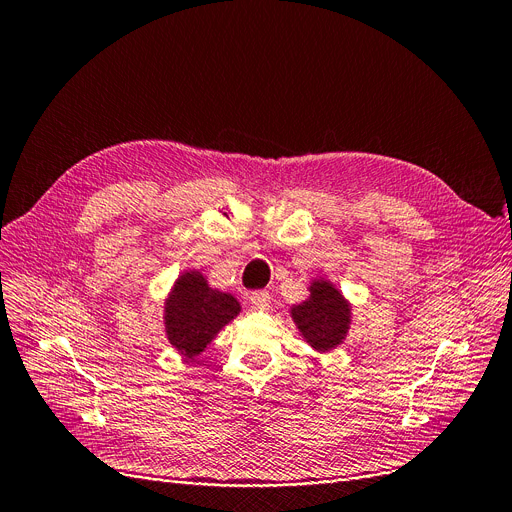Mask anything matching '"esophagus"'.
Wrapping results in <instances>:
<instances>
[{
    "mask_svg": "<svg viewBox=\"0 0 512 512\" xmlns=\"http://www.w3.org/2000/svg\"><path fill=\"white\" fill-rule=\"evenodd\" d=\"M248 300L256 308H269L271 294H269V291H264V289H256V291H252V294L248 296Z\"/></svg>",
    "mask_w": 512,
    "mask_h": 512,
    "instance_id": "obj_1",
    "label": "esophagus"
}]
</instances>
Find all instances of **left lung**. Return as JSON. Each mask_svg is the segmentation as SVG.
<instances>
[{
    "mask_svg": "<svg viewBox=\"0 0 512 512\" xmlns=\"http://www.w3.org/2000/svg\"><path fill=\"white\" fill-rule=\"evenodd\" d=\"M291 319L314 350L329 352L346 339L350 304L329 281L319 279L310 285V298L291 308Z\"/></svg>",
    "mask_w": 512,
    "mask_h": 512,
    "instance_id": "left-lung-1",
    "label": "left lung"
}]
</instances>
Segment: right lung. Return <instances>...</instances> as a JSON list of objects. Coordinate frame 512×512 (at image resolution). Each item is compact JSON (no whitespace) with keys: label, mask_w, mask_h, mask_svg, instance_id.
<instances>
[{"label":"right lung","mask_w":512,"mask_h":512,"mask_svg":"<svg viewBox=\"0 0 512 512\" xmlns=\"http://www.w3.org/2000/svg\"><path fill=\"white\" fill-rule=\"evenodd\" d=\"M239 310V302L225 291L208 287L202 273H183L164 306L168 342L185 358H196Z\"/></svg>","instance_id":"1"}]
</instances>
